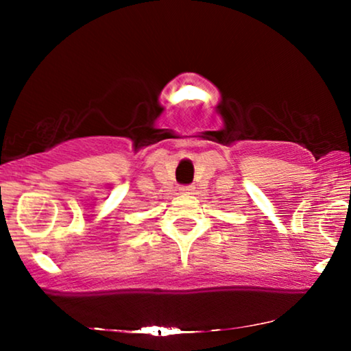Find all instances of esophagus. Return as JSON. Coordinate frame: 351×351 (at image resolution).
Instances as JSON below:
<instances>
[{
  "mask_svg": "<svg viewBox=\"0 0 351 351\" xmlns=\"http://www.w3.org/2000/svg\"><path fill=\"white\" fill-rule=\"evenodd\" d=\"M193 191H195L193 185H182L180 186V193H184V195H191Z\"/></svg>",
  "mask_w": 351,
  "mask_h": 351,
  "instance_id": "esophagus-1",
  "label": "esophagus"
}]
</instances>
